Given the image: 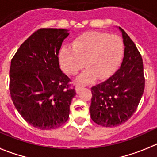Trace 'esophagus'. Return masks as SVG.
Here are the masks:
<instances>
[{
	"label": "esophagus",
	"instance_id": "esophagus-1",
	"mask_svg": "<svg viewBox=\"0 0 157 157\" xmlns=\"http://www.w3.org/2000/svg\"><path fill=\"white\" fill-rule=\"evenodd\" d=\"M82 88H84V86H83V85H77V87H76V92H79V91H80V90Z\"/></svg>",
	"mask_w": 157,
	"mask_h": 157
}]
</instances>
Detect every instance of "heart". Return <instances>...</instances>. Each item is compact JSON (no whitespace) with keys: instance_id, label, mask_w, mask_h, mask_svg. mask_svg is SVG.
Segmentation results:
<instances>
[{"instance_id":"obj_1","label":"heart","mask_w":157,"mask_h":157,"mask_svg":"<svg viewBox=\"0 0 157 157\" xmlns=\"http://www.w3.org/2000/svg\"><path fill=\"white\" fill-rule=\"evenodd\" d=\"M123 54V42L118 35L88 31L73 39L72 48L65 46L60 49L58 62L69 75H76L84 65L88 66L78 80L89 83L97 77L100 80L111 77L119 67Z\"/></svg>"}]
</instances>
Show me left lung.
Wrapping results in <instances>:
<instances>
[{
	"label": "left lung",
	"mask_w": 157,
	"mask_h": 157,
	"mask_svg": "<svg viewBox=\"0 0 157 157\" xmlns=\"http://www.w3.org/2000/svg\"><path fill=\"white\" fill-rule=\"evenodd\" d=\"M125 45L120 69L93 86L89 111L93 122L105 127L126 122L135 112L144 89L142 58L126 31L119 28Z\"/></svg>",
	"instance_id": "1"
}]
</instances>
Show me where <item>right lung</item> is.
<instances>
[{"label":"right lung","instance_id":"right-lung-1","mask_svg":"<svg viewBox=\"0 0 157 157\" xmlns=\"http://www.w3.org/2000/svg\"><path fill=\"white\" fill-rule=\"evenodd\" d=\"M68 35L66 29H39L22 43L11 61L9 91L13 104L26 122L38 129H56L69 118L76 91L58 62Z\"/></svg>","mask_w":157,"mask_h":157}]
</instances>
